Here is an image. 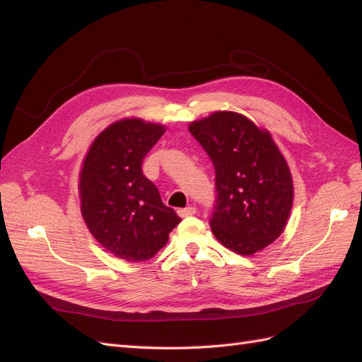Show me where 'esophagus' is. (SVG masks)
I'll list each match as a JSON object with an SVG mask.
<instances>
[{
	"label": "esophagus",
	"instance_id": "obj_1",
	"mask_svg": "<svg viewBox=\"0 0 362 362\" xmlns=\"http://www.w3.org/2000/svg\"><path fill=\"white\" fill-rule=\"evenodd\" d=\"M196 214V208L194 206H187V208H180L178 210V216L180 217H189Z\"/></svg>",
	"mask_w": 362,
	"mask_h": 362
}]
</instances>
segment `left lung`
<instances>
[{
    "label": "left lung",
    "instance_id": "left-lung-1",
    "mask_svg": "<svg viewBox=\"0 0 362 362\" xmlns=\"http://www.w3.org/2000/svg\"><path fill=\"white\" fill-rule=\"evenodd\" d=\"M189 131L216 172L214 237L240 255L275 242L291 211L293 180L272 136L234 112H216Z\"/></svg>",
    "mask_w": 362,
    "mask_h": 362
}]
</instances>
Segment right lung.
<instances>
[{
  "instance_id": "obj_1",
  "label": "right lung",
  "mask_w": 362,
  "mask_h": 362,
  "mask_svg": "<svg viewBox=\"0 0 362 362\" xmlns=\"http://www.w3.org/2000/svg\"><path fill=\"white\" fill-rule=\"evenodd\" d=\"M163 125L124 119L98 136L80 173L81 214L98 243L117 258L145 261L168 243L181 218L141 170Z\"/></svg>"
}]
</instances>
